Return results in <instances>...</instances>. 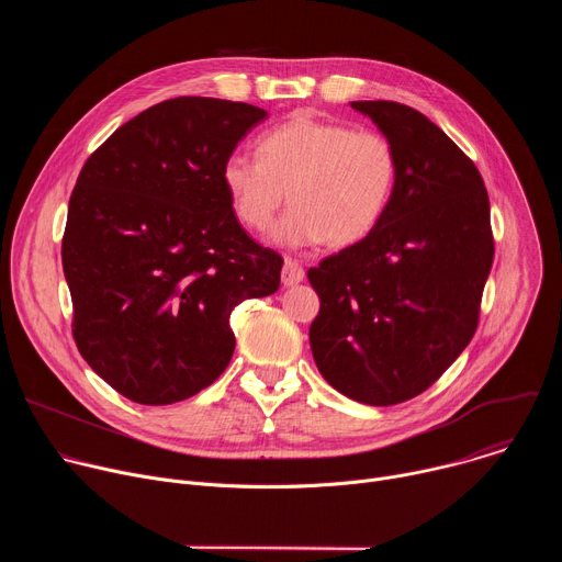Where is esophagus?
I'll use <instances>...</instances> for the list:
<instances>
[{
  "label": "esophagus",
  "mask_w": 562,
  "mask_h": 562,
  "mask_svg": "<svg viewBox=\"0 0 562 562\" xmlns=\"http://www.w3.org/2000/svg\"><path fill=\"white\" fill-rule=\"evenodd\" d=\"M304 280V269L295 262V260H284V267H282V284L284 286H295Z\"/></svg>",
  "instance_id": "34e87169"
}]
</instances>
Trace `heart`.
Listing matches in <instances>:
<instances>
[{"instance_id": "1", "label": "heart", "mask_w": 562, "mask_h": 562, "mask_svg": "<svg viewBox=\"0 0 562 562\" xmlns=\"http://www.w3.org/2000/svg\"><path fill=\"white\" fill-rule=\"evenodd\" d=\"M258 153H231L222 165V187L237 220L256 231L289 195L293 206L269 233L276 245L360 243L393 200L397 155L378 131L295 113L260 137Z\"/></svg>"}]
</instances>
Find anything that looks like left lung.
Listing matches in <instances>:
<instances>
[{"instance_id": "obj_1", "label": "left lung", "mask_w": 562, "mask_h": 562, "mask_svg": "<svg viewBox=\"0 0 562 562\" xmlns=\"http://www.w3.org/2000/svg\"><path fill=\"white\" fill-rule=\"evenodd\" d=\"M397 155L380 224L308 269L319 297L308 342L323 378L373 407L429 389L477 327L494 262L490 198L471 159L429 117L397 102H351Z\"/></svg>"}]
</instances>
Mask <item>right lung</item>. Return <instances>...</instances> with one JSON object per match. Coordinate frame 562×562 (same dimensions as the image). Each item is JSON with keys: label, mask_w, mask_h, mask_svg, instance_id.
Segmentation results:
<instances>
[{"label": "right lung", "mask_w": 562, "mask_h": 562, "mask_svg": "<svg viewBox=\"0 0 562 562\" xmlns=\"http://www.w3.org/2000/svg\"><path fill=\"white\" fill-rule=\"evenodd\" d=\"M267 111L215 98L159 102L89 159L61 239L72 338L139 405L213 384L235 349V304L278 291L282 258L239 226L222 165Z\"/></svg>", "instance_id": "right-lung-1"}]
</instances>
